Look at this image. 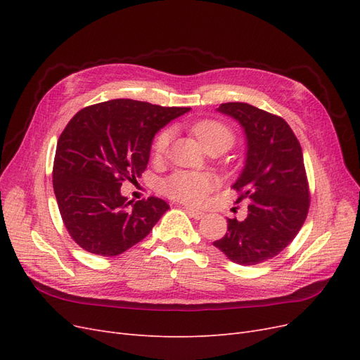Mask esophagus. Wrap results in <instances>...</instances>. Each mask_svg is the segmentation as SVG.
Returning a JSON list of instances; mask_svg holds the SVG:
<instances>
[{"mask_svg":"<svg viewBox=\"0 0 360 360\" xmlns=\"http://www.w3.org/2000/svg\"><path fill=\"white\" fill-rule=\"evenodd\" d=\"M186 213H188L191 217H193V219H201V217L204 216V213H202V212H200V210H195V209H191V207H186Z\"/></svg>","mask_w":360,"mask_h":360,"instance_id":"obj_1","label":"esophagus"}]
</instances>
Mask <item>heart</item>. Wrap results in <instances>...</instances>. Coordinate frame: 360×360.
Listing matches in <instances>:
<instances>
[{
    "label": "heart",
    "mask_w": 360,
    "mask_h": 360,
    "mask_svg": "<svg viewBox=\"0 0 360 360\" xmlns=\"http://www.w3.org/2000/svg\"><path fill=\"white\" fill-rule=\"evenodd\" d=\"M192 132L198 138L202 147L221 144L225 148L233 144V132L231 129L216 120H202L192 127ZM172 138V130L165 129L158 135L153 144V150L156 156H162L165 153ZM216 188V180L210 174L205 172H189L181 171L172 174L163 181V192L169 198L186 202L191 205L202 204L213 189Z\"/></svg>",
    "instance_id": "1"
}]
</instances>
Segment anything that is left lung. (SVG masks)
Wrapping results in <instances>:
<instances>
[{"label":"left lung","instance_id":"8db88e82","mask_svg":"<svg viewBox=\"0 0 360 360\" xmlns=\"http://www.w3.org/2000/svg\"><path fill=\"white\" fill-rule=\"evenodd\" d=\"M217 112L234 118L246 136L245 167L233 188L237 202L248 200L243 221L226 219L228 233L213 245L228 259L254 266L276 257L307 219L309 191L302 148L284 118L242 102Z\"/></svg>","mask_w":360,"mask_h":360}]
</instances>
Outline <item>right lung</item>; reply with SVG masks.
<instances>
[{"label":"right lung","mask_w":360,"mask_h":360,"mask_svg":"<svg viewBox=\"0 0 360 360\" xmlns=\"http://www.w3.org/2000/svg\"><path fill=\"white\" fill-rule=\"evenodd\" d=\"M191 108L132 99L86 106L58 139L52 183L69 234L86 252L114 257L143 240L169 205L127 201L120 188L147 168L153 138Z\"/></svg>","instance_id":"add662e5"}]
</instances>
